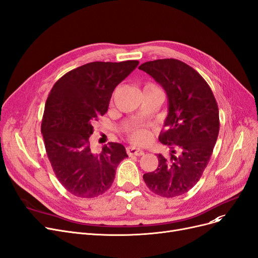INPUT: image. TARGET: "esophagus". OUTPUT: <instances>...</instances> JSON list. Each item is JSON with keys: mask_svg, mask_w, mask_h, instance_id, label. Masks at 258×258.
<instances>
[{"mask_svg": "<svg viewBox=\"0 0 258 258\" xmlns=\"http://www.w3.org/2000/svg\"><path fill=\"white\" fill-rule=\"evenodd\" d=\"M126 152H127V154H128L130 156H132V155L141 156V155L145 154L144 151L140 150V149H137V148H135V147H127V148H126Z\"/></svg>", "mask_w": 258, "mask_h": 258, "instance_id": "esophagus-1", "label": "esophagus"}]
</instances>
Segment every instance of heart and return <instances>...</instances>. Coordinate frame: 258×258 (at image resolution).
<instances>
[{"label":"heart","instance_id":"b5f03b06","mask_svg":"<svg viewBox=\"0 0 258 258\" xmlns=\"http://www.w3.org/2000/svg\"><path fill=\"white\" fill-rule=\"evenodd\" d=\"M152 86L154 85L148 84L146 85V87H152ZM130 137L132 141L136 142V144H145L150 139V133L145 128H134L130 133Z\"/></svg>","mask_w":258,"mask_h":258}]
</instances>
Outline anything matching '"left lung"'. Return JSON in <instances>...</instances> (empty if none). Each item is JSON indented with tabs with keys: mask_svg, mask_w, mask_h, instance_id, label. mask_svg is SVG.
I'll return each mask as SVG.
<instances>
[{
	"mask_svg": "<svg viewBox=\"0 0 258 258\" xmlns=\"http://www.w3.org/2000/svg\"><path fill=\"white\" fill-rule=\"evenodd\" d=\"M139 69L151 75L167 93L168 114L159 141L171 147L170 158L158 154V167L144 174L151 191L173 198L186 194L201 178L219 134V109L205 80L187 63L157 59Z\"/></svg>",
	"mask_w": 258,
	"mask_h": 258,
	"instance_id": "left-lung-1",
	"label": "left lung"
}]
</instances>
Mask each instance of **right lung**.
Listing matches in <instances>:
<instances>
[{
    "mask_svg": "<svg viewBox=\"0 0 258 258\" xmlns=\"http://www.w3.org/2000/svg\"><path fill=\"white\" fill-rule=\"evenodd\" d=\"M139 64L94 61L66 73L47 97L41 133L54 173L68 191L94 198L111 186L120 161L127 157L121 144L109 142L94 154L92 123L107 111L111 94Z\"/></svg>",
    "mask_w": 258,
    "mask_h": 258,
    "instance_id": "add662e5",
    "label": "right lung"
}]
</instances>
